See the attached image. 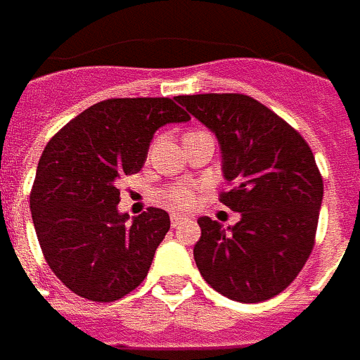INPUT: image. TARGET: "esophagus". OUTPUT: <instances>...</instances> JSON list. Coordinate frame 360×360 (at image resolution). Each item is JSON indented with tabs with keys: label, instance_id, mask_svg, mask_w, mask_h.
<instances>
[{
	"label": "esophagus",
	"instance_id": "1",
	"mask_svg": "<svg viewBox=\"0 0 360 360\" xmlns=\"http://www.w3.org/2000/svg\"><path fill=\"white\" fill-rule=\"evenodd\" d=\"M184 221H186V215H178V213H172V215H170V225H172V229L178 225H182Z\"/></svg>",
	"mask_w": 360,
	"mask_h": 360
}]
</instances>
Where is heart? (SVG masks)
Wrapping results in <instances>:
<instances>
[{
  "label": "heart",
  "mask_w": 360,
  "mask_h": 360,
  "mask_svg": "<svg viewBox=\"0 0 360 360\" xmlns=\"http://www.w3.org/2000/svg\"><path fill=\"white\" fill-rule=\"evenodd\" d=\"M195 193H198V188L193 186H176L170 192H167V200L178 207H188L195 201Z\"/></svg>",
  "instance_id": "b5f03b06"
}]
</instances>
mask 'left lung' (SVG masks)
<instances>
[{
	"label": "left lung",
	"instance_id": "1",
	"mask_svg": "<svg viewBox=\"0 0 360 360\" xmlns=\"http://www.w3.org/2000/svg\"><path fill=\"white\" fill-rule=\"evenodd\" d=\"M215 134L223 178L221 193L240 221L223 229L200 217L195 266L221 295L262 302L287 289L312 252L323 198L314 155L298 131L246 94L176 96Z\"/></svg>",
	"mask_w": 360,
	"mask_h": 360
}]
</instances>
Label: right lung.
<instances>
[{
    "mask_svg": "<svg viewBox=\"0 0 360 360\" xmlns=\"http://www.w3.org/2000/svg\"><path fill=\"white\" fill-rule=\"evenodd\" d=\"M188 120L170 98H110L81 112L46 145L30 213L48 266L75 295L112 302L147 277L170 217L151 207L127 223L116 184L141 170L159 127Z\"/></svg>",
    "mask_w": 360,
    "mask_h": 360,
    "instance_id": "right-lung-1",
    "label": "right lung"
}]
</instances>
